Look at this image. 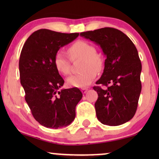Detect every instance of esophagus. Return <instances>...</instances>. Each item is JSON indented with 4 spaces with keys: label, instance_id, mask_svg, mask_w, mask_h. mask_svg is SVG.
<instances>
[{
    "label": "esophagus",
    "instance_id": "1",
    "mask_svg": "<svg viewBox=\"0 0 159 159\" xmlns=\"http://www.w3.org/2000/svg\"><path fill=\"white\" fill-rule=\"evenodd\" d=\"M88 89H87V88H82V90H81L82 93H84H84H86L87 92H88Z\"/></svg>",
    "mask_w": 159,
    "mask_h": 159
}]
</instances>
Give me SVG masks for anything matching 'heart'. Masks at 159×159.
<instances>
[{"instance_id":"b5f03b06","label":"heart","mask_w":159,"mask_h":159,"mask_svg":"<svg viewBox=\"0 0 159 159\" xmlns=\"http://www.w3.org/2000/svg\"><path fill=\"white\" fill-rule=\"evenodd\" d=\"M69 55L72 60L82 59L80 66L82 71L69 77L67 83L74 88H84L90 84L96 76V71L103 66V61L96 54L95 48L85 41L79 40L71 45L68 49ZM54 65L58 72L63 75L70 73V64L68 58L62 51H58L54 57Z\"/></svg>"}]
</instances>
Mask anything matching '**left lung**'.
<instances>
[{"label": "left lung", "mask_w": 159, "mask_h": 159, "mask_svg": "<svg viewBox=\"0 0 159 159\" xmlns=\"http://www.w3.org/2000/svg\"><path fill=\"white\" fill-rule=\"evenodd\" d=\"M80 36L100 45L106 57L96 84L109 87L93 88L98 95L95 103L97 118L106 125H123L135 114L142 88L138 50L125 33L114 28L81 32Z\"/></svg>", "instance_id": "8db88e82"}]
</instances>
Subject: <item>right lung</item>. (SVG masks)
<instances>
[{"label":"right lung","instance_id":"obj_1","mask_svg":"<svg viewBox=\"0 0 159 159\" xmlns=\"http://www.w3.org/2000/svg\"><path fill=\"white\" fill-rule=\"evenodd\" d=\"M78 36L41 29L27 38L21 50L19 67L25 101L35 120L45 127H66L75 118L82 93L76 88L59 90L64 80L56 70L54 57Z\"/></svg>","mask_w":159,"mask_h":159}]
</instances>
